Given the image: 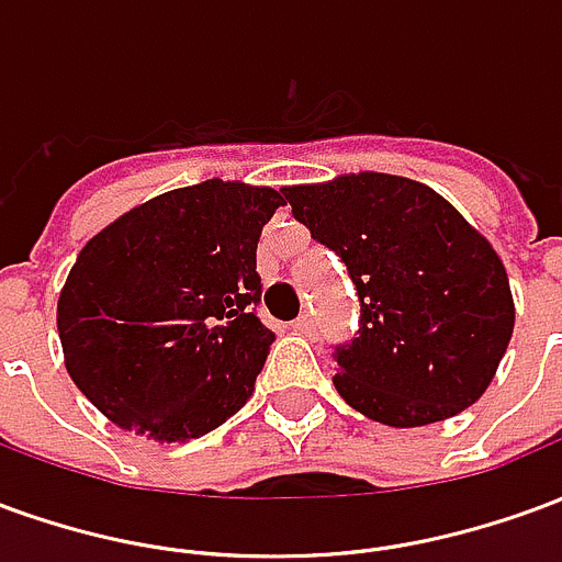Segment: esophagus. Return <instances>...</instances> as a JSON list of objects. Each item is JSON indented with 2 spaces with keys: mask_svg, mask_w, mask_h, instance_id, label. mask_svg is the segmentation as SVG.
<instances>
[{
  "mask_svg": "<svg viewBox=\"0 0 562 562\" xmlns=\"http://www.w3.org/2000/svg\"><path fill=\"white\" fill-rule=\"evenodd\" d=\"M292 330L294 334H301V337H310V334H313V318L310 316H301V318H294L292 322Z\"/></svg>",
  "mask_w": 562,
  "mask_h": 562,
  "instance_id": "1",
  "label": "esophagus"
}]
</instances>
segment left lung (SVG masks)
<instances>
[{"label":"left lung","mask_w":562,"mask_h":562,"mask_svg":"<svg viewBox=\"0 0 562 562\" xmlns=\"http://www.w3.org/2000/svg\"><path fill=\"white\" fill-rule=\"evenodd\" d=\"M282 192L361 297L358 337L334 352L342 401L389 427L446 422L479 401L515 330L491 240L430 186L397 173H340Z\"/></svg>","instance_id":"obj_1"}]
</instances>
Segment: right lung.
<instances>
[{"label":"right lung","instance_id":"add662e5","mask_svg":"<svg viewBox=\"0 0 562 562\" xmlns=\"http://www.w3.org/2000/svg\"><path fill=\"white\" fill-rule=\"evenodd\" d=\"M282 192L204 180L126 210L87 240L56 304L71 382L120 430L186 442L256 389L273 330L256 246Z\"/></svg>","mask_w":562,"mask_h":562}]
</instances>
